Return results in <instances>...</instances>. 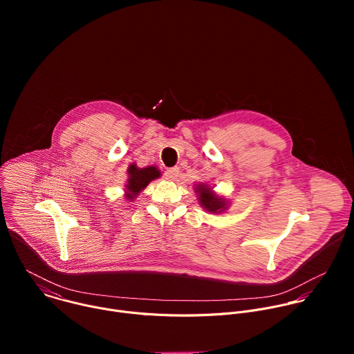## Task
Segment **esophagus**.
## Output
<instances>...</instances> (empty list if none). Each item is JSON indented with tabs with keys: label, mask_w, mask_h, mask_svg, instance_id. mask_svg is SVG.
I'll list each match as a JSON object with an SVG mask.
<instances>
[{
	"label": "esophagus",
	"mask_w": 354,
	"mask_h": 354,
	"mask_svg": "<svg viewBox=\"0 0 354 354\" xmlns=\"http://www.w3.org/2000/svg\"><path fill=\"white\" fill-rule=\"evenodd\" d=\"M178 175H179V168H178V167L168 168V169H165V172H164V176H165V179H168V180H175V179L178 178Z\"/></svg>",
	"instance_id": "esophagus-1"
}]
</instances>
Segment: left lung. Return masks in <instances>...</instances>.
Here are the masks:
<instances>
[{
    "instance_id": "left-lung-1",
    "label": "left lung",
    "mask_w": 354,
    "mask_h": 354,
    "mask_svg": "<svg viewBox=\"0 0 354 354\" xmlns=\"http://www.w3.org/2000/svg\"><path fill=\"white\" fill-rule=\"evenodd\" d=\"M196 192L198 193V198L200 203L206 210L212 212V213H217V212H223V209L225 210V203L224 200L217 197L209 187H206L205 185H198V187H196Z\"/></svg>"
}]
</instances>
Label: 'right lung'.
Instances as JSON below:
<instances>
[{"instance_id":"add662e5","label":"right lung","mask_w":354,"mask_h":354,"mask_svg":"<svg viewBox=\"0 0 354 354\" xmlns=\"http://www.w3.org/2000/svg\"><path fill=\"white\" fill-rule=\"evenodd\" d=\"M129 182L126 186V197L133 200L151 180L157 179L161 174L156 167L137 168L134 164L129 167Z\"/></svg>"}]
</instances>
